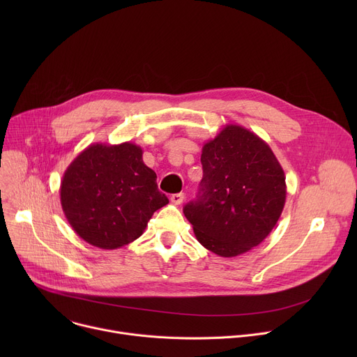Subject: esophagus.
Returning a JSON list of instances; mask_svg holds the SVG:
<instances>
[{"mask_svg":"<svg viewBox=\"0 0 357 357\" xmlns=\"http://www.w3.org/2000/svg\"><path fill=\"white\" fill-rule=\"evenodd\" d=\"M183 197H185L183 193H174L171 196V202L174 203V205H181V203L183 202Z\"/></svg>","mask_w":357,"mask_h":357,"instance_id":"1","label":"esophagus"}]
</instances>
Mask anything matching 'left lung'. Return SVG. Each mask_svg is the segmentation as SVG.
I'll return each instance as SVG.
<instances>
[{
    "mask_svg": "<svg viewBox=\"0 0 357 357\" xmlns=\"http://www.w3.org/2000/svg\"><path fill=\"white\" fill-rule=\"evenodd\" d=\"M203 178L183 208L197 241L220 257L259 245L277 225L287 196L284 171L270 145L227 124L202 148Z\"/></svg>",
    "mask_w": 357,
    "mask_h": 357,
    "instance_id": "1",
    "label": "left lung"
}]
</instances>
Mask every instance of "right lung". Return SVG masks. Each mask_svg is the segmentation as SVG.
<instances>
[{"label": "right lung", "mask_w": 357, "mask_h": 357, "mask_svg": "<svg viewBox=\"0 0 357 357\" xmlns=\"http://www.w3.org/2000/svg\"><path fill=\"white\" fill-rule=\"evenodd\" d=\"M61 203L79 237L114 250L138 238L169 200L158 190L157 174L144 164L141 146L123 142L82 151L63 174Z\"/></svg>", "instance_id": "obj_1"}]
</instances>
